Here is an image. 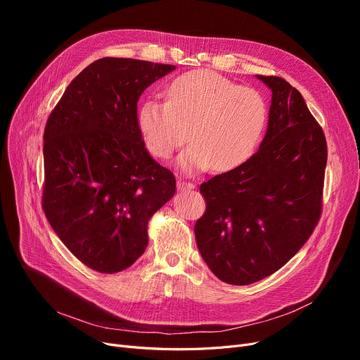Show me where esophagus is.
I'll return each instance as SVG.
<instances>
[{
  "label": "esophagus",
  "instance_id": "34e87169",
  "mask_svg": "<svg viewBox=\"0 0 360 360\" xmlns=\"http://www.w3.org/2000/svg\"><path fill=\"white\" fill-rule=\"evenodd\" d=\"M176 186H178V190L179 191H188V190H194V184L193 182H186V181H184V179H179L178 182H176Z\"/></svg>",
  "mask_w": 360,
  "mask_h": 360
}]
</instances>
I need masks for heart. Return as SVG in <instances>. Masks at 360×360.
<instances>
[{
    "mask_svg": "<svg viewBox=\"0 0 360 360\" xmlns=\"http://www.w3.org/2000/svg\"><path fill=\"white\" fill-rule=\"evenodd\" d=\"M139 129L151 156L165 160L188 140L178 159L186 174L212 166L228 172L247 162L267 124L261 94L223 75L198 70L179 75L166 89V102L148 99L137 113Z\"/></svg>",
    "mask_w": 360,
    "mask_h": 360,
    "instance_id": "heart-1",
    "label": "heart"
}]
</instances>
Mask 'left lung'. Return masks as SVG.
<instances>
[{"label":"left lung","instance_id":"obj_1","mask_svg":"<svg viewBox=\"0 0 360 360\" xmlns=\"http://www.w3.org/2000/svg\"><path fill=\"white\" fill-rule=\"evenodd\" d=\"M257 79L271 89L266 137L247 162L201 184L205 213L194 228L207 266L235 286L285 266L312 235L323 205V128L286 80Z\"/></svg>","mask_w":360,"mask_h":360}]
</instances>
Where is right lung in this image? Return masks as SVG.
I'll return each instance as SVG.
<instances>
[{
  "mask_svg": "<svg viewBox=\"0 0 360 360\" xmlns=\"http://www.w3.org/2000/svg\"><path fill=\"white\" fill-rule=\"evenodd\" d=\"M175 65L102 58L75 77L44 132L42 207L55 233L91 270L112 274L146 251L147 224L176 181L151 159L137 122L141 93Z\"/></svg>",
  "mask_w": 360,
  "mask_h": 360,
  "instance_id": "obj_1",
  "label": "right lung"
}]
</instances>
